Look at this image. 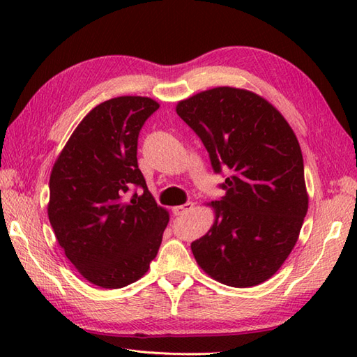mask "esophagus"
<instances>
[{"label": "esophagus", "instance_id": "esophagus-1", "mask_svg": "<svg viewBox=\"0 0 357 357\" xmlns=\"http://www.w3.org/2000/svg\"><path fill=\"white\" fill-rule=\"evenodd\" d=\"M193 208V202H185V204H183V206H176V207H173V211H174V215H185V213H188V211H190Z\"/></svg>", "mask_w": 357, "mask_h": 357}]
</instances>
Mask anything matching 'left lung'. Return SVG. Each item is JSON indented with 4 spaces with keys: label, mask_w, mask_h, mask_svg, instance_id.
Listing matches in <instances>:
<instances>
[{
    "label": "left lung",
    "mask_w": 357,
    "mask_h": 357,
    "mask_svg": "<svg viewBox=\"0 0 357 357\" xmlns=\"http://www.w3.org/2000/svg\"><path fill=\"white\" fill-rule=\"evenodd\" d=\"M216 173L230 172L215 221L192 242L199 267L230 287L259 285L282 267L308 210L304 159L293 128L252 90L215 87L176 104Z\"/></svg>",
    "instance_id": "8db88e82"
}]
</instances>
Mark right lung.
<instances>
[{"label":"right lung","mask_w":357,"mask_h":357,"mask_svg":"<svg viewBox=\"0 0 357 357\" xmlns=\"http://www.w3.org/2000/svg\"><path fill=\"white\" fill-rule=\"evenodd\" d=\"M158 109L147 96L101 102L82 118L53 164L49 221L67 259L93 285L136 282L161 245L170 216L149 192L136 158L141 127ZM133 185L143 193L128 200Z\"/></svg>","instance_id":"right-lung-1"}]
</instances>
